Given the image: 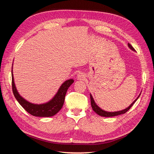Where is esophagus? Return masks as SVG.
Listing matches in <instances>:
<instances>
[{
  "mask_svg": "<svg viewBox=\"0 0 154 154\" xmlns=\"http://www.w3.org/2000/svg\"><path fill=\"white\" fill-rule=\"evenodd\" d=\"M77 79L79 80H84L85 79V75L83 73H80L77 75Z\"/></svg>",
  "mask_w": 154,
  "mask_h": 154,
  "instance_id": "1",
  "label": "esophagus"
}]
</instances>
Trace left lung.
Instances as JSON below:
<instances>
[{"label":"left lung","instance_id":"left-lung-1","mask_svg":"<svg viewBox=\"0 0 154 154\" xmlns=\"http://www.w3.org/2000/svg\"><path fill=\"white\" fill-rule=\"evenodd\" d=\"M128 46L131 49L135 51L134 48L131 46V45H130L129 43H128ZM140 95L138 96V97H140ZM138 97L135 99V100L128 107L126 108V109H123L122 111H116V112H107V111H105L103 110H102L101 108H99L97 105L95 104L94 100H93V99L91 95H90V98H91V107L93 108V110L95 111V113H97L98 115L101 116H103V117H113V116H119V115H121V114H123V113H125L128 110H129V109L133 106V105L135 103V102L137 101V99H138Z\"/></svg>","mask_w":154,"mask_h":154}]
</instances>
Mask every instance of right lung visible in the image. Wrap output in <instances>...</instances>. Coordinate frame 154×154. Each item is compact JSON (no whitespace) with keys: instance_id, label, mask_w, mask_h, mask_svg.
I'll return each instance as SVG.
<instances>
[{"instance_id":"1","label":"right lung","mask_w":154,"mask_h":154,"mask_svg":"<svg viewBox=\"0 0 154 154\" xmlns=\"http://www.w3.org/2000/svg\"><path fill=\"white\" fill-rule=\"evenodd\" d=\"M74 82L73 79H69L60 87L58 92L52 100L44 104H32L24 99L17 92L14 83V78L12 73V89L18 102L27 112L33 116L37 117H51L55 116L61 110L65 101L66 93L69 87Z\"/></svg>"}]
</instances>
